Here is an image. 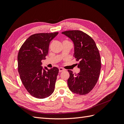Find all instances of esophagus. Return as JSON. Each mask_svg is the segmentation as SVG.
<instances>
[{
    "label": "esophagus",
    "mask_w": 124,
    "mask_h": 124,
    "mask_svg": "<svg viewBox=\"0 0 124 124\" xmlns=\"http://www.w3.org/2000/svg\"><path fill=\"white\" fill-rule=\"evenodd\" d=\"M65 70V69H63L62 68H59V72H62V71H63Z\"/></svg>",
    "instance_id": "obj_1"
}]
</instances>
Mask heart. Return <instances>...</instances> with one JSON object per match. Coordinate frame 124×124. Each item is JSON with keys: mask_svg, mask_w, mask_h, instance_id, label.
<instances>
[{"mask_svg": "<svg viewBox=\"0 0 124 124\" xmlns=\"http://www.w3.org/2000/svg\"><path fill=\"white\" fill-rule=\"evenodd\" d=\"M65 41H66V40H65Z\"/></svg>", "mask_w": 124, "mask_h": 124, "instance_id": "1", "label": "heart"}]
</instances>
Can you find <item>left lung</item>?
I'll return each mask as SVG.
<instances>
[{
  "instance_id": "obj_1",
  "label": "left lung",
  "mask_w": 124,
  "mask_h": 124,
  "mask_svg": "<svg viewBox=\"0 0 124 124\" xmlns=\"http://www.w3.org/2000/svg\"><path fill=\"white\" fill-rule=\"evenodd\" d=\"M74 43V57L79 73L68 70L70 77L68 85L70 91L78 95L87 94L95 87L99 77L101 63L100 56L95 42L86 33L75 30L62 32Z\"/></svg>"
}]
</instances>
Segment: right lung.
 <instances>
[{"label":"right lung","instance_id":"obj_1","mask_svg":"<svg viewBox=\"0 0 124 124\" xmlns=\"http://www.w3.org/2000/svg\"><path fill=\"white\" fill-rule=\"evenodd\" d=\"M58 32L33 34L22 44L17 56L18 71L22 83L32 96L43 99L54 91L59 70L42 68V59L48 54L50 43Z\"/></svg>","mask_w":124,"mask_h":124}]
</instances>
